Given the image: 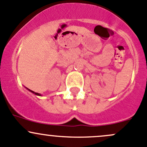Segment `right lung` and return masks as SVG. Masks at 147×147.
<instances>
[{
	"label": "right lung",
	"mask_w": 147,
	"mask_h": 147,
	"mask_svg": "<svg viewBox=\"0 0 147 147\" xmlns=\"http://www.w3.org/2000/svg\"><path fill=\"white\" fill-rule=\"evenodd\" d=\"M28 90H29V89H28ZM31 92H32L33 93V94H36V95H38V96H41V94H39V93H37V92H33V91H32V90H29Z\"/></svg>",
	"instance_id": "1"
}]
</instances>
